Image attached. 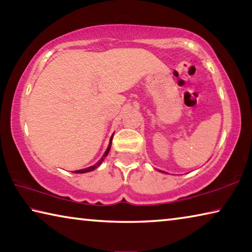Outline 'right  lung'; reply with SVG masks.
Returning a JSON list of instances; mask_svg holds the SVG:
<instances>
[{"mask_svg": "<svg viewBox=\"0 0 252 252\" xmlns=\"http://www.w3.org/2000/svg\"><path fill=\"white\" fill-rule=\"evenodd\" d=\"M111 141H112V139H111ZM111 143L112 142H110V144H109V147H108V149H106V151L104 152V155H103V157H102V159L99 161V162H96V163L94 164V165H91V167H89V168H87V169H82V170H76L75 171V173H85V172H90V171H92V170H94L95 168H97L99 167V165L102 163V161H103V159H104V157H106L108 156V153H109V151H110V149H111Z\"/></svg>", "mask_w": 252, "mask_h": 252, "instance_id": "add662e5", "label": "right lung"}]
</instances>
